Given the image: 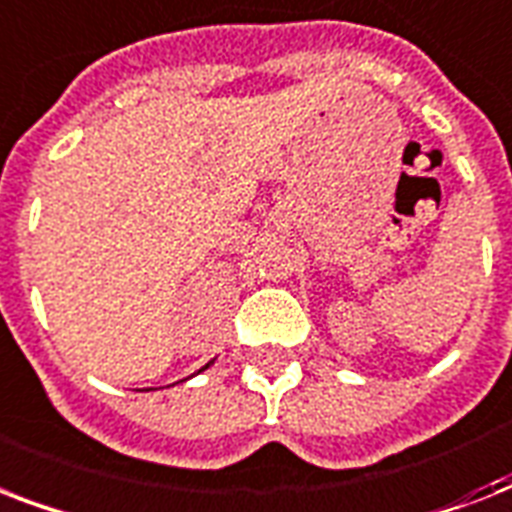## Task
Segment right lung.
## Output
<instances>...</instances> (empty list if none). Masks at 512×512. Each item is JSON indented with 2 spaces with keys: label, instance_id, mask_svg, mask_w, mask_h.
Returning <instances> with one entry per match:
<instances>
[{
  "label": "right lung",
  "instance_id": "obj_1",
  "mask_svg": "<svg viewBox=\"0 0 512 512\" xmlns=\"http://www.w3.org/2000/svg\"><path fill=\"white\" fill-rule=\"evenodd\" d=\"M209 364H212V361H209ZM209 364H207V366H209ZM207 366H201V369H199V372H204V369H207Z\"/></svg>",
  "mask_w": 512,
  "mask_h": 512
}]
</instances>
